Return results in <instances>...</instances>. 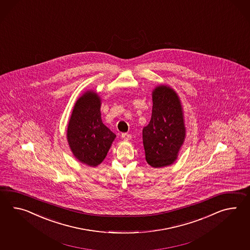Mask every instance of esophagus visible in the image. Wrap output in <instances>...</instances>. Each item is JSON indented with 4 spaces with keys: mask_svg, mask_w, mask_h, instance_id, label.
Wrapping results in <instances>:
<instances>
[{
    "mask_svg": "<svg viewBox=\"0 0 250 250\" xmlns=\"http://www.w3.org/2000/svg\"><path fill=\"white\" fill-rule=\"evenodd\" d=\"M121 137H122L123 140L125 141L130 140L132 138L131 134H126V133H124V134H121Z\"/></svg>",
    "mask_w": 250,
    "mask_h": 250,
    "instance_id": "obj_1",
    "label": "esophagus"
}]
</instances>
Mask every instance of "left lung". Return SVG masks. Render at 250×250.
Masks as SVG:
<instances>
[{
  "label": "left lung",
  "instance_id": "left-lung-1",
  "mask_svg": "<svg viewBox=\"0 0 250 250\" xmlns=\"http://www.w3.org/2000/svg\"><path fill=\"white\" fill-rule=\"evenodd\" d=\"M150 123L143 129V143L147 164L153 168L172 165L185 139L186 129L181 100L168 85L152 91Z\"/></svg>",
  "mask_w": 250,
  "mask_h": 250
}]
</instances>
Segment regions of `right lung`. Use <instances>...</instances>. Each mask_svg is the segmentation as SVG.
<instances>
[{"label":"right lung","instance_id":"right-lung-1","mask_svg":"<svg viewBox=\"0 0 250 250\" xmlns=\"http://www.w3.org/2000/svg\"><path fill=\"white\" fill-rule=\"evenodd\" d=\"M100 106L98 94L85 92L75 104L67 125V143L74 156L92 167L103 162L116 138L102 122Z\"/></svg>","mask_w":250,"mask_h":250}]
</instances>
